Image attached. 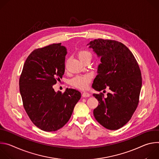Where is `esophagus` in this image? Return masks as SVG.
Wrapping results in <instances>:
<instances>
[{"label":"esophagus","instance_id":"34e87169","mask_svg":"<svg viewBox=\"0 0 159 159\" xmlns=\"http://www.w3.org/2000/svg\"><path fill=\"white\" fill-rule=\"evenodd\" d=\"M90 94L87 92H84L82 93V96L84 98H88V97H90Z\"/></svg>","mask_w":159,"mask_h":159}]
</instances>
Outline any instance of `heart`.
Masks as SVG:
<instances>
[{"label":"heart","mask_w":159,"mask_h":159,"mask_svg":"<svg viewBox=\"0 0 159 159\" xmlns=\"http://www.w3.org/2000/svg\"><path fill=\"white\" fill-rule=\"evenodd\" d=\"M78 57L80 60H82L86 58H91L92 55L91 53L87 50H82L79 52ZM90 81H91V77L88 74L84 75H78L74 77L70 80V84L76 88L84 90L86 89L88 87Z\"/></svg>","instance_id":"heart-1"}]
</instances>
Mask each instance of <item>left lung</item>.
<instances>
[{
  "mask_svg": "<svg viewBox=\"0 0 159 159\" xmlns=\"http://www.w3.org/2000/svg\"><path fill=\"white\" fill-rule=\"evenodd\" d=\"M87 45L101 62L93 88L97 91L106 87L111 90L105 98L102 93L93 94L99 101L93 111L94 118L108 129H118L129 121L139 104L142 84L140 67L133 53L120 42L98 39Z\"/></svg>",
  "mask_w": 159,
  "mask_h": 159,
  "instance_id": "left-lung-1",
  "label": "left lung"
}]
</instances>
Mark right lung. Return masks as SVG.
Returning <instances> with one entry per match:
<instances>
[{"label":"right lung","mask_w":159,"mask_h":159,"mask_svg":"<svg viewBox=\"0 0 159 159\" xmlns=\"http://www.w3.org/2000/svg\"><path fill=\"white\" fill-rule=\"evenodd\" d=\"M66 49L61 43L34 50L28 57L19 79L23 106L33 124L44 131L62 128L81 98L75 89L55 92L53 85L65 72Z\"/></svg>","instance_id":"obj_1"}]
</instances>
